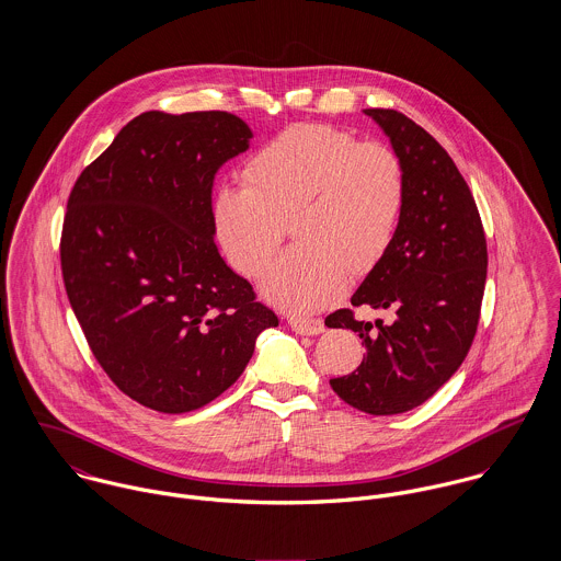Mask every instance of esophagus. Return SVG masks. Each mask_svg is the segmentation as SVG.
<instances>
[{
	"instance_id": "obj_1",
	"label": "esophagus",
	"mask_w": 561,
	"mask_h": 561,
	"mask_svg": "<svg viewBox=\"0 0 561 561\" xmlns=\"http://www.w3.org/2000/svg\"><path fill=\"white\" fill-rule=\"evenodd\" d=\"M289 325L298 334H320L325 328L323 320H320V318H294L289 321Z\"/></svg>"
}]
</instances>
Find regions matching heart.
<instances>
[{
  "mask_svg": "<svg viewBox=\"0 0 561 561\" xmlns=\"http://www.w3.org/2000/svg\"><path fill=\"white\" fill-rule=\"evenodd\" d=\"M245 183H222L209 205L214 236L236 272L261 278L287 236L263 296L280 309L311 313L334 302L350 276L374 272L400 231L408 196L400 156L382 142L305 123L263 145Z\"/></svg>",
  "mask_w": 561,
  "mask_h": 561,
  "instance_id": "b5f03b06",
  "label": "heart"
}]
</instances>
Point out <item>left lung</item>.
<instances>
[{
	"instance_id": "8db88e82",
	"label": "left lung",
	"mask_w": 561,
	"mask_h": 561,
	"mask_svg": "<svg viewBox=\"0 0 561 561\" xmlns=\"http://www.w3.org/2000/svg\"><path fill=\"white\" fill-rule=\"evenodd\" d=\"M400 156L408 196L400 231L352 307L391 309L396 321H358L350 309L325 318L365 345L363 363L332 391L369 414H400L430 400L462 365L478 332L488 250L476 198L449 153L396 110H365Z\"/></svg>"
}]
</instances>
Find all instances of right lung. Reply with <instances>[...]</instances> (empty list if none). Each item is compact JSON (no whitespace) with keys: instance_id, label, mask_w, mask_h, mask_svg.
<instances>
[{"instance_id":"right-lung-1","label":"right lung","mask_w":561,"mask_h":561,"mask_svg":"<svg viewBox=\"0 0 561 561\" xmlns=\"http://www.w3.org/2000/svg\"><path fill=\"white\" fill-rule=\"evenodd\" d=\"M229 112H145L69 196L60 261L88 345L131 400L181 414L216 400L278 325L218 252L216 172L250 147Z\"/></svg>"}]
</instances>
